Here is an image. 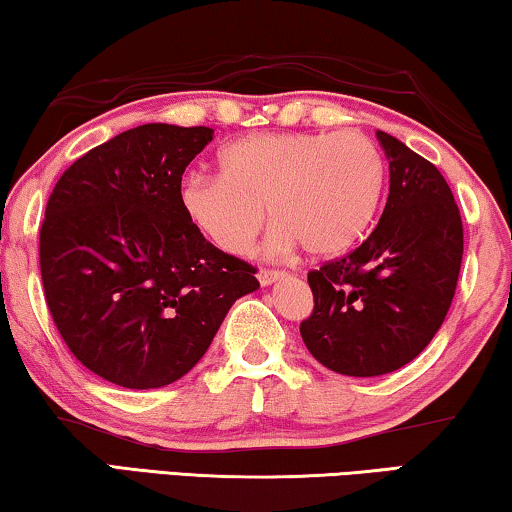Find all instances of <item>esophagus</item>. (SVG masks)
Segmentation results:
<instances>
[{
  "label": "esophagus",
  "instance_id": "esophagus-1",
  "mask_svg": "<svg viewBox=\"0 0 512 512\" xmlns=\"http://www.w3.org/2000/svg\"><path fill=\"white\" fill-rule=\"evenodd\" d=\"M284 277V272L281 270H261L258 272V281H261V286H270L272 281H277Z\"/></svg>",
  "mask_w": 512,
  "mask_h": 512
}]
</instances>
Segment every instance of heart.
Wrapping results in <instances>:
<instances>
[{
	"label": "heart",
	"mask_w": 512,
	"mask_h": 512,
	"mask_svg": "<svg viewBox=\"0 0 512 512\" xmlns=\"http://www.w3.org/2000/svg\"><path fill=\"white\" fill-rule=\"evenodd\" d=\"M221 177L189 173L180 207L198 233L244 254L268 207L272 247L339 256L362 238L379 207L385 164L372 138L344 133H261L219 154Z\"/></svg>",
	"instance_id": "1"
}]
</instances>
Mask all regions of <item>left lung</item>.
I'll use <instances>...</instances> for the list:
<instances>
[{
    "label": "left lung",
    "mask_w": 512,
    "mask_h": 512,
    "mask_svg": "<svg viewBox=\"0 0 512 512\" xmlns=\"http://www.w3.org/2000/svg\"><path fill=\"white\" fill-rule=\"evenodd\" d=\"M390 191L367 240L307 274L314 311L300 323L309 353L332 372L381 376L422 353L453 302L464 254L459 207L439 168L376 131Z\"/></svg>",
    "instance_id": "8db88e82"
}]
</instances>
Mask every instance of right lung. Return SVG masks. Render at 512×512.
I'll return each mask as SVG.
<instances>
[{"instance_id":"right-lung-1","label":"right lung","mask_w":512,"mask_h":512,"mask_svg":"<svg viewBox=\"0 0 512 512\" xmlns=\"http://www.w3.org/2000/svg\"><path fill=\"white\" fill-rule=\"evenodd\" d=\"M207 127L143 124L64 170L39 235L43 293L69 351L122 388L182 379L210 348L256 268L207 242L180 184Z\"/></svg>"}]
</instances>
